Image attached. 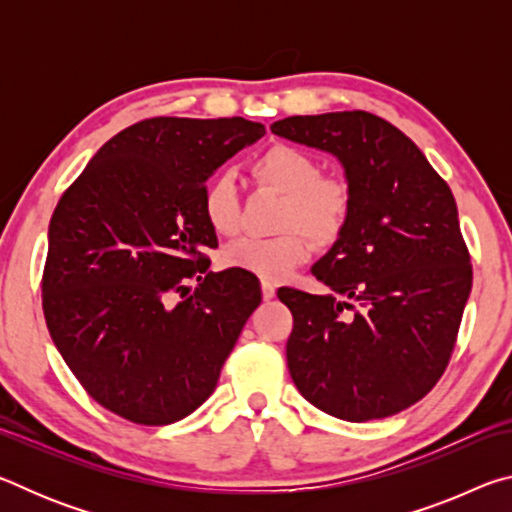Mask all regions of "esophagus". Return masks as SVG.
Segmentation results:
<instances>
[{"label": "esophagus", "instance_id": "1", "mask_svg": "<svg viewBox=\"0 0 512 512\" xmlns=\"http://www.w3.org/2000/svg\"><path fill=\"white\" fill-rule=\"evenodd\" d=\"M262 298H264V300L275 298V284H273V282L262 280Z\"/></svg>", "mask_w": 512, "mask_h": 512}]
</instances>
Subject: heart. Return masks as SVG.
<instances>
[{
  "instance_id": "1",
  "label": "heart",
  "mask_w": 512,
  "mask_h": 512,
  "mask_svg": "<svg viewBox=\"0 0 512 512\" xmlns=\"http://www.w3.org/2000/svg\"><path fill=\"white\" fill-rule=\"evenodd\" d=\"M259 183L284 194L275 237H241L221 250L228 268L277 280L309 255V241L329 246L343 235L352 214V189L343 178L320 176V164L307 151L277 144L253 162ZM203 214L219 235H232L239 225V194L230 171H216L203 189Z\"/></svg>"
}]
</instances>
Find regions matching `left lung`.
Returning <instances> with one entry per match:
<instances>
[{
  "label": "left lung",
  "mask_w": 512,
  "mask_h": 512,
  "mask_svg": "<svg viewBox=\"0 0 512 512\" xmlns=\"http://www.w3.org/2000/svg\"><path fill=\"white\" fill-rule=\"evenodd\" d=\"M271 131L334 155L352 189L343 235L311 266L332 293H277L293 314V384L348 422L409 409L445 372L472 289L452 189L400 128L370 112L287 117ZM348 299L360 305L350 319Z\"/></svg>",
  "instance_id": "left-lung-1"
}]
</instances>
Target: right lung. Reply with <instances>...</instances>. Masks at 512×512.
<instances>
[{"instance_id":"obj_1","label":"right lung","mask_w":512,"mask_h":512,"mask_svg":"<svg viewBox=\"0 0 512 512\" xmlns=\"http://www.w3.org/2000/svg\"><path fill=\"white\" fill-rule=\"evenodd\" d=\"M264 133L241 117L146 119L103 144L58 201L42 277L51 341L121 418L171 424L194 413L262 302L248 273H207L203 250L219 244L203 189Z\"/></svg>"}]
</instances>
